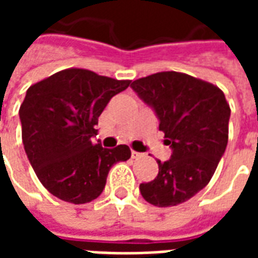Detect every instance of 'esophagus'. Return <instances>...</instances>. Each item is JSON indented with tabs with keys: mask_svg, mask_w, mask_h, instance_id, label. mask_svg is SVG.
Wrapping results in <instances>:
<instances>
[{
	"mask_svg": "<svg viewBox=\"0 0 258 258\" xmlns=\"http://www.w3.org/2000/svg\"><path fill=\"white\" fill-rule=\"evenodd\" d=\"M142 156V153H140V152H135V151H131V157L133 159H138V157Z\"/></svg>",
	"mask_w": 258,
	"mask_h": 258,
	"instance_id": "obj_1",
	"label": "esophagus"
}]
</instances>
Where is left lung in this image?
<instances>
[{"label":"left lung","mask_w":258,"mask_h":258,"mask_svg":"<svg viewBox=\"0 0 258 258\" xmlns=\"http://www.w3.org/2000/svg\"><path fill=\"white\" fill-rule=\"evenodd\" d=\"M131 88L160 120L173 155L159 174L140 185L144 199L157 207L184 203L210 182L228 144L231 109L217 85L178 72H160L133 81Z\"/></svg>","instance_id":"1"}]
</instances>
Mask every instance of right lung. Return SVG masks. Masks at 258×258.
<instances>
[{
	"label": "right lung",
	"instance_id": "1",
	"mask_svg": "<svg viewBox=\"0 0 258 258\" xmlns=\"http://www.w3.org/2000/svg\"><path fill=\"white\" fill-rule=\"evenodd\" d=\"M130 83L72 68L27 90L19 109L22 140L34 173L53 196L88 203L102 194L113 164L131 157L127 145L106 149L91 141L103 109Z\"/></svg>",
	"mask_w": 258,
	"mask_h": 258
}]
</instances>
